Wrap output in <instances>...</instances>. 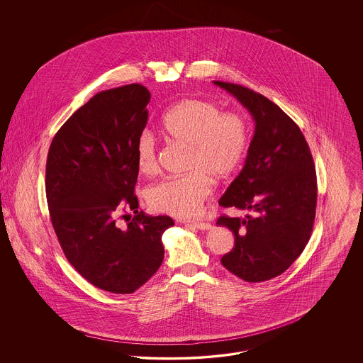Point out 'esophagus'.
<instances>
[{"mask_svg": "<svg viewBox=\"0 0 363 363\" xmlns=\"http://www.w3.org/2000/svg\"><path fill=\"white\" fill-rule=\"evenodd\" d=\"M190 225L196 227L197 230H209V228H212V225L207 223V222H191Z\"/></svg>", "mask_w": 363, "mask_h": 363, "instance_id": "34e87169", "label": "esophagus"}]
</instances>
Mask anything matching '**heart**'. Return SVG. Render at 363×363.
<instances>
[{"mask_svg":"<svg viewBox=\"0 0 363 363\" xmlns=\"http://www.w3.org/2000/svg\"><path fill=\"white\" fill-rule=\"evenodd\" d=\"M164 136L190 148V173L164 179L147 190L151 209L179 219L199 216L212 191V181L225 179L241 166L247 150V132L238 114L222 113L204 99H184L167 110L160 121ZM138 172L151 175L157 170L154 135L144 130L135 144Z\"/></svg>","mask_w":363,"mask_h":363,"instance_id":"obj_1","label":"heart"}]
</instances>
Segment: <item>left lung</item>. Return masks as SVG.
<instances>
[{"label": "left lung", "instance_id": "1", "mask_svg": "<svg viewBox=\"0 0 363 363\" xmlns=\"http://www.w3.org/2000/svg\"><path fill=\"white\" fill-rule=\"evenodd\" d=\"M247 108L255 133L241 173L219 200L222 207L256 212L220 216L235 245L220 262L235 277L257 283L281 275L311 240L317 178L311 150L298 125L268 98L246 86L213 82Z\"/></svg>", "mask_w": 363, "mask_h": 363}]
</instances>
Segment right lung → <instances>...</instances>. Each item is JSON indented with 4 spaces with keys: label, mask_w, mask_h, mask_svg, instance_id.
I'll return each mask as SVG.
<instances>
[{
    "label": "right lung",
    "mask_w": 363,
    "mask_h": 363,
    "mask_svg": "<svg viewBox=\"0 0 363 363\" xmlns=\"http://www.w3.org/2000/svg\"><path fill=\"white\" fill-rule=\"evenodd\" d=\"M150 99L141 84L102 91L72 114L49 148L46 197L57 238L74 269L108 293H135L155 274L162 235L174 225L170 216L138 211L135 144ZM126 208L135 216L120 228L116 218Z\"/></svg>",
    "instance_id": "add662e5"
}]
</instances>
